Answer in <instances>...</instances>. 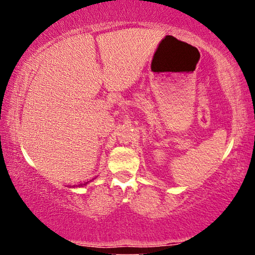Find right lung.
Returning <instances> with one entry per match:
<instances>
[{
  "label": "right lung",
  "mask_w": 255,
  "mask_h": 255,
  "mask_svg": "<svg viewBox=\"0 0 255 255\" xmlns=\"http://www.w3.org/2000/svg\"><path fill=\"white\" fill-rule=\"evenodd\" d=\"M88 184V182H83V183H81V184H79V185H74V187H84V185H86Z\"/></svg>",
  "instance_id": "right-lung-1"
}]
</instances>
